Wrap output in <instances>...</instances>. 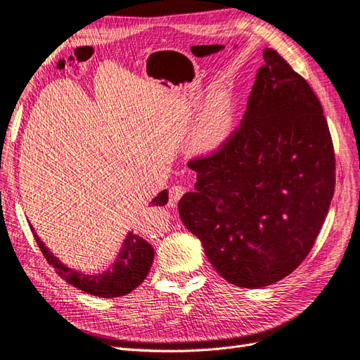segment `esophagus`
Wrapping results in <instances>:
<instances>
[{"label":"esophagus","instance_id":"1","mask_svg":"<svg viewBox=\"0 0 360 360\" xmlns=\"http://www.w3.org/2000/svg\"><path fill=\"white\" fill-rule=\"evenodd\" d=\"M184 193H185V188L181 187V185H173V187L169 190V206H175L179 198L184 195Z\"/></svg>","mask_w":360,"mask_h":360}]
</instances>
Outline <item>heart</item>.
Instances as JSON below:
<instances>
[{"label":"heart","mask_w":360,"mask_h":360,"mask_svg":"<svg viewBox=\"0 0 360 360\" xmlns=\"http://www.w3.org/2000/svg\"><path fill=\"white\" fill-rule=\"evenodd\" d=\"M237 106L229 91L210 95L191 133V146L197 153H214L227 142L236 127Z\"/></svg>","instance_id":"b5f03b06"}]
</instances>
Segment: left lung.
<instances>
[{
    "label": "left lung",
    "instance_id": "8db88e82",
    "mask_svg": "<svg viewBox=\"0 0 360 360\" xmlns=\"http://www.w3.org/2000/svg\"><path fill=\"white\" fill-rule=\"evenodd\" d=\"M188 167L195 191L179 217L225 281L269 286L309 255L334 195V145L314 91L276 50H264L240 126Z\"/></svg>",
    "mask_w": 360,
    "mask_h": 360
}]
</instances>
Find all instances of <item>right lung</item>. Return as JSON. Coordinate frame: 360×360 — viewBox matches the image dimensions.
<instances>
[{
	"instance_id": "add662e5",
	"label": "right lung",
	"mask_w": 360,
	"mask_h": 360,
	"mask_svg": "<svg viewBox=\"0 0 360 360\" xmlns=\"http://www.w3.org/2000/svg\"><path fill=\"white\" fill-rule=\"evenodd\" d=\"M169 193L163 190L157 197L151 200L153 206H165L167 203ZM34 238L37 240L38 248L41 249L44 258L51 265L56 273L63 278L65 282L82 289L90 295L101 297V298H117L130 294L133 289H136L143 281L146 274L150 273V269L154 261V249L153 246L145 242L143 238L133 231L126 236L122 250L111 264L108 270L99 274H86L82 271L72 270L63 265L51 252L39 240V237L34 231Z\"/></svg>"
}]
</instances>
